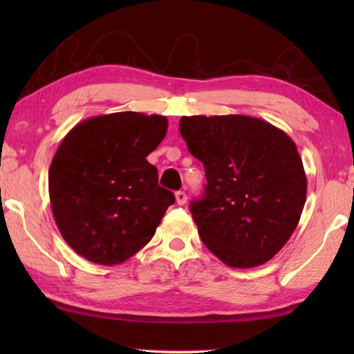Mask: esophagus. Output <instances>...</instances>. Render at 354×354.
<instances>
[{
	"mask_svg": "<svg viewBox=\"0 0 354 354\" xmlns=\"http://www.w3.org/2000/svg\"><path fill=\"white\" fill-rule=\"evenodd\" d=\"M175 196H176V203L179 206H184L185 203H187V195H185V192H176Z\"/></svg>",
	"mask_w": 354,
	"mask_h": 354,
	"instance_id": "1",
	"label": "esophagus"
}]
</instances>
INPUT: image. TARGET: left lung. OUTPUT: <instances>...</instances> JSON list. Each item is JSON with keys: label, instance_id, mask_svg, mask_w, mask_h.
<instances>
[{"label": "left lung", "instance_id": "obj_1", "mask_svg": "<svg viewBox=\"0 0 354 354\" xmlns=\"http://www.w3.org/2000/svg\"><path fill=\"white\" fill-rule=\"evenodd\" d=\"M179 133L206 171L205 195L190 203L203 243L234 268L270 261L293 234L306 203L295 142L248 115L183 117Z\"/></svg>", "mask_w": 354, "mask_h": 354}]
</instances>
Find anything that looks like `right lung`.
Instances as JSON below:
<instances>
[{"label":"right lung","instance_id":"obj_1","mask_svg":"<svg viewBox=\"0 0 354 354\" xmlns=\"http://www.w3.org/2000/svg\"><path fill=\"white\" fill-rule=\"evenodd\" d=\"M167 128L164 115L115 112L84 120L64 137L48 187L56 225L77 254L115 266L151 241L175 203L147 160Z\"/></svg>","mask_w":354,"mask_h":354}]
</instances>
